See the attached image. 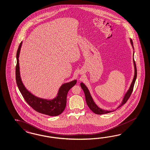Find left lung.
Returning a JSON list of instances; mask_svg holds the SVG:
<instances>
[{
	"mask_svg": "<svg viewBox=\"0 0 150 150\" xmlns=\"http://www.w3.org/2000/svg\"><path fill=\"white\" fill-rule=\"evenodd\" d=\"M130 41L131 44H132V46H133V50H134V49L133 41H132V40L131 39H130ZM134 51L133 53V63L134 66V76L133 79V81H132L131 85L130 86L128 90V91L127 92V93H126V94L125 95V96L123 97V100L122 101L121 104L118 106L117 109L119 108L120 107H121V106H122L123 105H124L126 103L127 100H128V99L129 98L131 94H132V92H133V90L134 86V84H135V80H136V79H137V70L136 64H135V62L134 59ZM80 85H81L82 89H83L84 93H85L86 101V103H87V104L88 106L89 107V109L91 110L94 113H96V114H98V115H103V114H105V113H109V112H113V111H115V110H113V111H108V110H105L101 109L100 108H99L96 105V104L94 103V101L93 100V98H92L91 94H90L89 90L88 89V88L86 87V86L83 82H81V83H80Z\"/></svg>",
	"mask_w": 150,
	"mask_h": 150,
	"instance_id": "8db88e82",
	"label": "left lung"
}]
</instances>
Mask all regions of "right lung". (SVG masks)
I'll return each mask as SVG.
<instances>
[{"mask_svg":"<svg viewBox=\"0 0 150 150\" xmlns=\"http://www.w3.org/2000/svg\"><path fill=\"white\" fill-rule=\"evenodd\" d=\"M22 44V42H21L17 50L16 66V80L21 93L26 102L37 112L51 116H56L60 115L65 108L68 92L76 83V80L63 84L59 89L56 97L52 100L37 97L33 95L25 87L21 79L18 58Z\"/></svg>","mask_w":150,"mask_h":150,"instance_id":"1","label":"right lung"}]
</instances>
